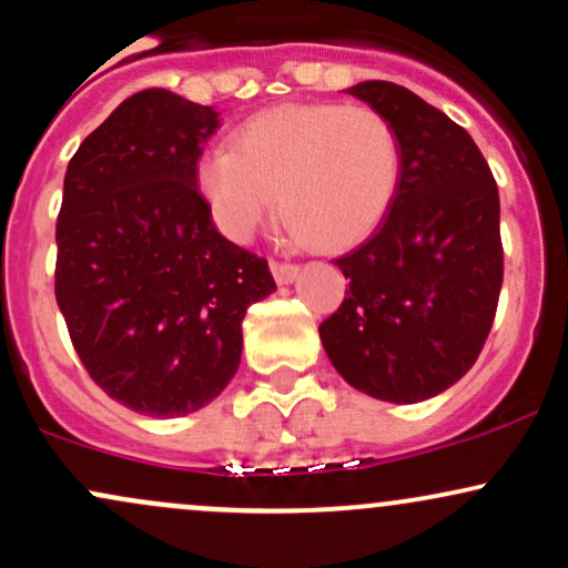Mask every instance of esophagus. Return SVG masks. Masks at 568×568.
<instances>
[{"mask_svg": "<svg viewBox=\"0 0 568 568\" xmlns=\"http://www.w3.org/2000/svg\"><path fill=\"white\" fill-rule=\"evenodd\" d=\"M272 277L277 280V285H291L293 280L298 277V266H296V264L272 262Z\"/></svg>", "mask_w": 568, "mask_h": 568, "instance_id": "obj_1", "label": "esophagus"}]
</instances>
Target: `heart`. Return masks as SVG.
<instances>
[{
    "instance_id": "heart-1",
    "label": "heart",
    "mask_w": 568,
    "mask_h": 568,
    "mask_svg": "<svg viewBox=\"0 0 568 568\" xmlns=\"http://www.w3.org/2000/svg\"><path fill=\"white\" fill-rule=\"evenodd\" d=\"M400 143L371 106L291 103L256 114L234 146H211L194 168L200 197L234 243H245L275 207L317 251L368 237L397 192Z\"/></svg>"
}]
</instances>
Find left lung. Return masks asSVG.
<instances>
[{
	"instance_id": "1",
	"label": "left lung",
	"mask_w": 568,
	"mask_h": 568,
	"mask_svg": "<svg viewBox=\"0 0 568 568\" xmlns=\"http://www.w3.org/2000/svg\"><path fill=\"white\" fill-rule=\"evenodd\" d=\"M347 93L395 128L400 179L374 237L334 262L349 291L321 342L355 389L419 403L473 368L497 315V181L470 133L408 88L368 80Z\"/></svg>"
}]
</instances>
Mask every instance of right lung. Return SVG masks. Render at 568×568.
<instances>
[{
	"label": "right lung",
	"instance_id": "1",
	"mask_svg": "<svg viewBox=\"0 0 568 568\" xmlns=\"http://www.w3.org/2000/svg\"><path fill=\"white\" fill-rule=\"evenodd\" d=\"M213 106L149 88L77 149L58 213L55 302L82 366L122 406L175 419L237 374L247 306L275 291L266 258L230 243L194 168Z\"/></svg>",
	"mask_w": 568,
	"mask_h": 568
}]
</instances>
